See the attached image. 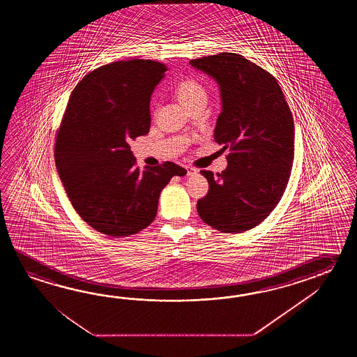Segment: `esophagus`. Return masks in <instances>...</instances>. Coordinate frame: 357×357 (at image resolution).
Instances as JSON below:
<instances>
[{
    "mask_svg": "<svg viewBox=\"0 0 357 357\" xmlns=\"http://www.w3.org/2000/svg\"><path fill=\"white\" fill-rule=\"evenodd\" d=\"M186 171H188V176H194L197 175V169L195 168L189 167V166H186Z\"/></svg>",
    "mask_w": 357,
    "mask_h": 357,
    "instance_id": "34e87169",
    "label": "esophagus"
}]
</instances>
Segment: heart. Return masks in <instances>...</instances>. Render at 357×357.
<instances>
[{"mask_svg": "<svg viewBox=\"0 0 357 357\" xmlns=\"http://www.w3.org/2000/svg\"><path fill=\"white\" fill-rule=\"evenodd\" d=\"M176 96L186 106L199 98H206V91L202 84L195 79H183L176 86Z\"/></svg>", "mask_w": 357, "mask_h": 357, "instance_id": "b5f03b06", "label": "heart"}]
</instances>
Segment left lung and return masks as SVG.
Returning a JSON list of instances; mask_svg holds the SVG:
<instances>
[{
    "mask_svg": "<svg viewBox=\"0 0 357 357\" xmlns=\"http://www.w3.org/2000/svg\"><path fill=\"white\" fill-rule=\"evenodd\" d=\"M220 86V111L214 140L229 149L227 167L214 175L197 200L200 218L225 234H241L266 220L286 190L295 153V126L274 76L241 54L190 61Z\"/></svg>",
    "mask_w": 357,
    "mask_h": 357,
    "instance_id": "8db88e82",
    "label": "left lung"
}]
</instances>
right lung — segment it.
<instances>
[{
    "label": "right lung",
    "instance_id": "right-lung-1",
    "mask_svg": "<svg viewBox=\"0 0 357 357\" xmlns=\"http://www.w3.org/2000/svg\"><path fill=\"white\" fill-rule=\"evenodd\" d=\"M167 68L119 61L84 76L68 99L54 162L68 199L91 227L126 237L152 223L165 189L186 169L174 162L135 167L129 143L151 128V96Z\"/></svg>",
    "mask_w": 357,
    "mask_h": 357
}]
</instances>
